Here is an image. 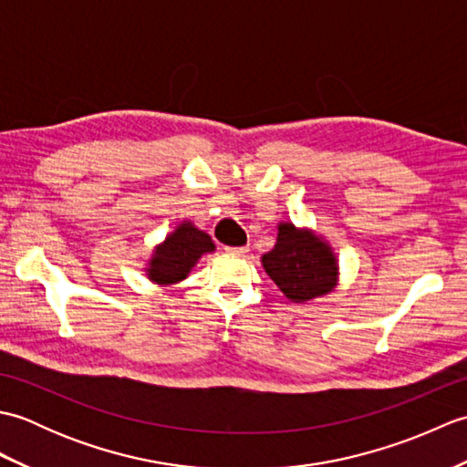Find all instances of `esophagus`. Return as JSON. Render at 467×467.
<instances>
[{
  "label": "esophagus",
  "instance_id": "obj_1",
  "mask_svg": "<svg viewBox=\"0 0 467 467\" xmlns=\"http://www.w3.org/2000/svg\"><path fill=\"white\" fill-rule=\"evenodd\" d=\"M226 253L233 256H244L246 253H249V249H246V246H228Z\"/></svg>",
  "mask_w": 467,
  "mask_h": 467
}]
</instances>
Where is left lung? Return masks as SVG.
Listing matches in <instances>:
<instances>
[{
    "label": "left lung",
    "mask_w": 467,
    "mask_h": 467,
    "mask_svg": "<svg viewBox=\"0 0 467 467\" xmlns=\"http://www.w3.org/2000/svg\"><path fill=\"white\" fill-rule=\"evenodd\" d=\"M286 299L305 303L331 293L339 279L333 249L309 228L281 223L276 244L261 259Z\"/></svg>",
    "instance_id": "obj_1"
}]
</instances>
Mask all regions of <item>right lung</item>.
I'll list each match as a JSON object with an SVG mask.
<instances>
[{
    "instance_id": "add662e5",
    "label": "right lung",
    "mask_w": 467,
    "mask_h": 467,
    "mask_svg": "<svg viewBox=\"0 0 467 467\" xmlns=\"http://www.w3.org/2000/svg\"><path fill=\"white\" fill-rule=\"evenodd\" d=\"M213 251L214 243L211 236L184 221L166 236L164 243L156 246L152 259L148 261L146 275L156 285H174L186 279L202 254Z\"/></svg>"
}]
</instances>
